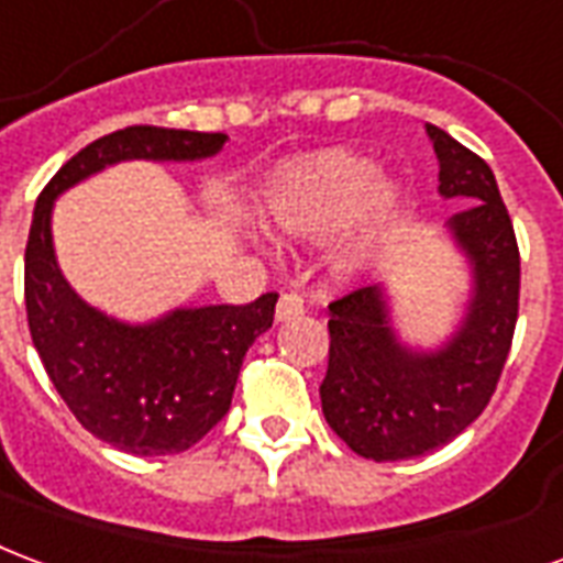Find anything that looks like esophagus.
<instances>
[{"instance_id": "esophagus-1", "label": "esophagus", "mask_w": 563, "mask_h": 563, "mask_svg": "<svg viewBox=\"0 0 563 563\" xmlns=\"http://www.w3.org/2000/svg\"><path fill=\"white\" fill-rule=\"evenodd\" d=\"M303 313V298L298 292H283L277 301V322H289Z\"/></svg>"}]
</instances>
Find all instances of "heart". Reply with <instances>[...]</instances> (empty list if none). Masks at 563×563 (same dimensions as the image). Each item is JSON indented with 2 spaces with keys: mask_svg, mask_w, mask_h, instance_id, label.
<instances>
[{
  "mask_svg": "<svg viewBox=\"0 0 563 563\" xmlns=\"http://www.w3.org/2000/svg\"><path fill=\"white\" fill-rule=\"evenodd\" d=\"M262 220L289 241H319L345 227L331 250L336 277L369 268L397 229L402 194L378 166L352 152H322L277 169L260 202Z\"/></svg>",
  "mask_w": 563,
  "mask_h": 563,
  "instance_id": "obj_1",
  "label": "heart"
}]
</instances>
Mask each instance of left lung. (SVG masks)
I'll return each mask as SVG.
<instances>
[{
    "label": "left lung",
    "instance_id": "8db88e82",
    "mask_svg": "<svg viewBox=\"0 0 563 563\" xmlns=\"http://www.w3.org/2000/svg\"><path fill=\"white\" fill-rule=\"evenodd\" d=\"M439 157V194L468 206L453 214L456 247L472 265V301L448 343L418 352L399 343L382 286L328 303L324 420L364 460L430 453L481 418L501 378L519 316V247L489 164L427 124Z\"/></svg>",
    "mask_w": 563,
    "mask_h": 563
}]
</instances>
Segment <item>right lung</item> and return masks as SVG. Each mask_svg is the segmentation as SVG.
I'll list each match as a JSON object with an SVG mask.
<instances>
[{
    "label": "right lung",
    "mask_w": 563,
    "mask_h": 563,
    "mask_svg": "<svg viewBox=\"0 0 563 563\" xmlns=\"http://www.w3.org/2000/svg\"><path fill=\"white\" fill-rule=\"evenodd\" d=\"M227 133L136 124L107 133L70 157L41 190L26 241L29 334L74 418L133 456L194 448L232 406L241 361L274 322L277 295L244 307H178L128 324L95 310L62 277L53 250V202L82 178L122 161H202Z\"/></svg>",
    "instance_id": "right-lung-1"
}]
</instances>
